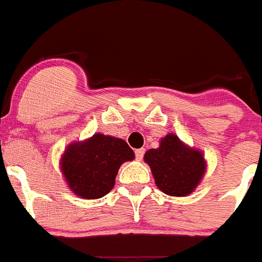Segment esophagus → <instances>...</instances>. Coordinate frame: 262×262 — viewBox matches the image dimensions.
<instances>
[{
    "mask_svg": "<svg viewBox=\"0 0 262 262\" xmlns=\"http://www.w3.org/2000/svg\"><path fill=\"white\" fill-rule=\"evenodd\" d=\"M144 154H145L144 148H139V149H136L135 151V159L138 160V161H140V160L143 159V156H144Z\"/></svg>",
    "mask_w": 262,
    "mask_h": 262,
    "instance_id": "esophagus-1",
    "label": "esophagus"
}]
</instances>
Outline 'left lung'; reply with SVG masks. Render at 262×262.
Wrapping results in <instances>:
<instances>
[{
  "label": "left lung",
  "instance_id": "1",
  "mask_svg": "<svg viewBox=\"0 0 262 262\" xmlns=\"http://www.w3.org/2000/svg\"><path fill=\"white\" fill-rule=\"evenodd\" d=\"M144 161L151 166L157 187L173 196L189 195L206 168L202 154L186 147L173 134L161 139L159 148L145 152Z\"/></svg>",
  "mask_w": 262,
  "mask_h": 262
}]
</instances>
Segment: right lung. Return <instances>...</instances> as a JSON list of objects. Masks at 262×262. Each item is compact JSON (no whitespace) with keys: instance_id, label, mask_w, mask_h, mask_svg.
Here are the masks:
<instances>
[{"instance_id":"1","label":"right lung","mask_w":262,"mask_h":262,"mask_svg":"<svg viewBox=\"0 0 262 262\" xmlns=\"http://www.w3.org/2000/svg\"><path fill=\"white\" fill-rule=\"evenodd\" d=\"M134 157V151L124 140L96 134L67 148L61 170L75 194L85 200H97L110 193L119 166Z\"/></svg>"}]
</instances>
